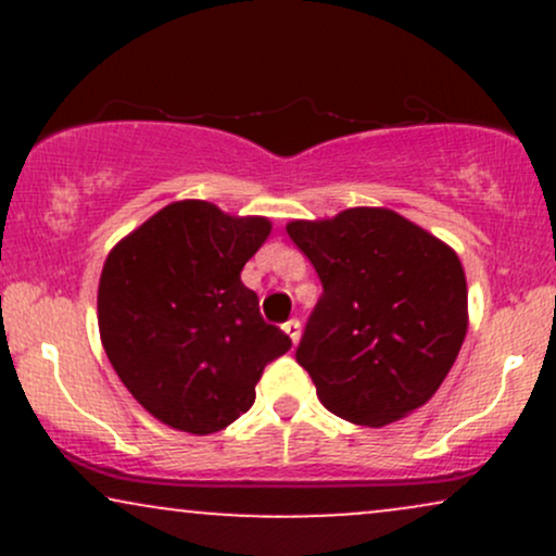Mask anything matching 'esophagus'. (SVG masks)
<instances>
[{
	"label": "esophagus",
	"instance_id": "34e87169",
	"mask_svg": "<svg viewBox=\"0 0 556 556\" xmlns=\"http://www.w3.org/2000/svg\"><path fill=\"white\" fill-rule=\"evenodd\" d=\"M282 329L287 331V337H290V340L298 344V340H300V321H298V318H290V321L282 324Z\"/></svg>",
	"mask_w": 556,
	"mask_h": 556
}]
</instances>
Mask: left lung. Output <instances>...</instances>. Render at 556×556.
Returning <instances> with one entry per match:
<instances>
[{"label": "left lung", "mask_w": 556, "mask_h": 556, "mask_svg": "<svg viewBox=\"0 0 556 556\" xmlns=\"http://www.w3.org/2000/svg\"><path fill=\"white\" fill-rule=\"evenodd\" d=\"M287 235L324 287L295 350L324 407L387 426L429 402L468 331L455 251L389 208L290 222Z\"/></svg>", "instance_id": "1"}]
</instances>
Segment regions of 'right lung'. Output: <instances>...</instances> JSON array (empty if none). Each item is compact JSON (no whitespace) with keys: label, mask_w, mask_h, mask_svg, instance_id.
Masks as SVG:
<instances>
[{"label":"right lung","mask_w":556,"mask_h":556,"mask_svg":"<svg viewBox=\"0 0 556 556\" xmlns=\"http://www.w3.org/2000/svg\"><path fill=\"white\" fill-rule=\"evenodd\" d=\"M271 225L180 201L143 222L106 258L99 331L106 358L151 416L214 433L251 410L264 368L290 337L258 314L240 282Z\"/></svg>","instance_id":"1"}]
</instances>
